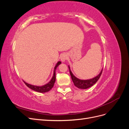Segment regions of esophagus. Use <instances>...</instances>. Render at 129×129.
<instances>
[{"label": "esophagus", "instance_id": "34e87169", "mask_svg": "<svg viewBox=\"0 0 129 129\" xmlns=\"http://www.w3.org/2000/svg\"><path fill=\"white\" fill-rule=\"evenodd\" d=\"M67 54L65 53L62 54L60 56V59L62 62H64L66 60H67Z\"/></svg>", "mask_w": 129, "mask_h": 129}]
</instances>
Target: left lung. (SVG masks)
<instances>
[{
    "mask_svg": "<svg viewBox=\"0 0 129 129\" xmlns=\"http://www.w3.org/2000/svg\"><path fill=\"white\" fill-rule=\"evenodd\" d=\"M68 67L69 69L70 74H71L72 79L73 80L74 85H75V86L77 87L78 88L83 89L89 88L90 87L92 86L93 85H94L97 82V81H98L99 79H100V77L101 75V74H102V71H103V69H102V71H101V72L98 75L96 76L95 77L92 78L91 79L83 80L79 79L78 78L76 77L75 76H74L73 74V73H72L71 69H70V67L69 66H68Z\"/></svg>",
    "mask_w": 129,
    "mask_h": 129,
    "instance_id": "8db88e82",
    "label": "left lung"
}]
</instances>
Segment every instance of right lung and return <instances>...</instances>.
<instances>
[{"label": "right lung", "instance_id": "1", "mask_svg": "<svg viewBox=\"0 0 129 129\" xmlns=\"http://www.w3.org/2000/svg\"><path fill=\"white\" fill-rule=\"evenodd\" d=\"M61 63V62L60 61H58L57 64H56L55 68H54V74L51 80H50L48 83H47L45 85H42V86H36V85H31L30 84L27 83L26 82H25V81L24 83L25 84L27 85V87L28 88H29L30 89L33 90L37 91V92H46L49 91L50 89H51L53 86L54 83L55 82V80H56V77H55V71L56 68L58 67V65L60 64Z\"/></svg>", "mask_w": 129, "mask_h": 129}]
</instances>
